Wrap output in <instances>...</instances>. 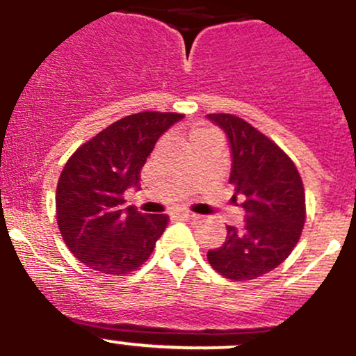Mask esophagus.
<instances>
[{
  "mask_svg": "<svg viewBox=\"0 0 356 356\" xmlns=\"http://www.w3.org/2000/svg\"><path fill=\"white\" fill-rule=\"evenodd\" d=\"M175 216L182 220H198V216L193 212H179V213H175Z\"/></svg>",
  "mask_w": 356,
  "mask_h": 356,
  "instance_id": "1",
  "label": "esophagus"
}]
</instances>
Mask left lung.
Masks as SVG:
<instances>
[{
  "label": "left lung",
  "instance_id": "1",
  "mask_svg": "<svg viewBox=\"0 0 356 356\" xmlns=\"http://www.w3.org/2000/svg\"><path fill=\"white\" fill-rule=\"evenodd\" d=\"M226 134L231 149L233 202L245 210L243 229L227 226L226 241L207 252L217 273L234 282L273 271L298 245L306 220L305 188L294 161L238 116L207 115Z\"/></svg>",
  "mask_w": 356,
  "mask_h": 356
}]
</instances>
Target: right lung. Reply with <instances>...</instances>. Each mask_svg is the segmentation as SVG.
Instances as JSON below:
<instances>
[{
	"label": "right lung",
	"instance_id": "obj_1",
	"mask_svg": "<svg viewBox=\"0 0 356 356\" xmlns=\"http://www.w3.org/2000/svg\"><path fill=\"white\" fill-rule=\"evenodd\" d=\"M179 113L125 116L74 151L57 184V224L69 250L99 275L137 270L167 227L165 213L125 209V191L139 188L140 168L156 140L181 122Z\"/></svg>",
	"mask_w": 356,
	"mask_h": 356
}]
</instances>
